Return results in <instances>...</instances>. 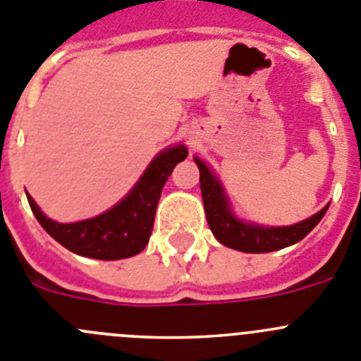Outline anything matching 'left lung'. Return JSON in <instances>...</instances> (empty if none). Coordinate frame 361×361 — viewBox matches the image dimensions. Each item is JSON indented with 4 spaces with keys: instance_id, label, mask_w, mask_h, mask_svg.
<instances>
[{
    "instance_id": "left-lung-1",
    "label": "left lung",
    "mask_w": 361,
    "mask_h": 361,
    "mask_svg": "<svg viewBox=\"0 0 361 361\" xmlns=\"http://www.w3.org/2000/svg\"><path fill=\"white\" fill-rule=\"evenodd\" d=\"M193 161L200 170V191H202L204 209L211 233L221 245L229 249L249 254H263L293 245L312 233L313 227L322 220L329 207L327 204L319 213L293 226H263V224L241 220L234 214L226 188L220 183L216 173L197 155Z\"/></svg>"
}]
</instances>
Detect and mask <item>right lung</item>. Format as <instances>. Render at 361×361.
<instances>
[{
  "label": "right lung",
  "instance_id": "add662e5",
  "mask_svg": "<svg viewBox=\"0 0 361 361\" xmlns=\"http://www.w3.org/2000/svg\"><path fill=\"white\" fill-rule=\"evenodd\" d=\"M186 157L188 148L184 145L161 150L120 202L87 220L61 224L46 216L30 193H26V198L42 229L68 250L92 259H125L147 247L164 183L175 164Z\"/></svg>",
  "mask_w": 361,
  "mask_h": 361
}]
</instances>
